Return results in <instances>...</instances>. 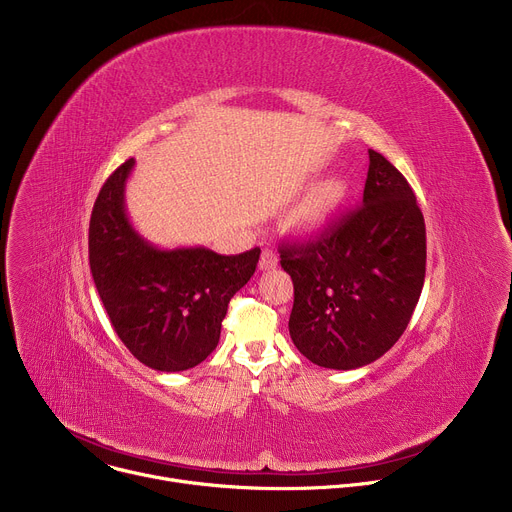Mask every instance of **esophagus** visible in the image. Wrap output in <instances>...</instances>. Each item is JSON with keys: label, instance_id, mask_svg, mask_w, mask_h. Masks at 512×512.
Wrapping results in <instances>:
<instances>
[{"label": "esophagus", "instance_id": "esophagus-1", "mask_svg": "<svg viewBox=\"0 0 512 512\" xmlns=\"http://www.w3.org/2000/svg\"><path fill=\"white\" fill-rule=\"evenodd\" d=\"M277 261H279L277 253L271 251V249H265V251L261 253V259H259V269H261V271L275 269V267H277Z\"/></svg>", "mask_w": 512, "mask_h": 512}]
</instances>
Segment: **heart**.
<instances>
[{"instance_id": "heart-1", "label": "heart", "mask_w": 512, "mask_h": 512, "mask_svg": "<svg viewBox=\"0 0 512 512\" xmlns=\"http://www.w3.org/2000/svg\"><path fill=\"white\" fill-rule=\"evenodd\" d=\"M346 196V186L340 180H326L312 190L296 214L298 229L306 235H318L330 227Z\"/></svg>"}]
</instances>
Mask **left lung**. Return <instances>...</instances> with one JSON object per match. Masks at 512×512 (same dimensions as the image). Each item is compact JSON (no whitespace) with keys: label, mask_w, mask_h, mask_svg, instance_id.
Returning <instances> with one entry per match:
<instances>
[{"label":"left lung","mask_w":512,"mask_h":512,"mask_svg":"<svg viewBox=\"0 0 512 512\" xmlns=\"http://www.w3.org/2000/svg\"><path fill=\"white\" fill-rule=\"evenodd\" d=\"M294 281L289 336L318 367L352 371L405 332L425 279V223L403 174L369 150L362 206L316 241L279 247Z\"/></svg>","instance_id":"obj_1"}]
</instances>
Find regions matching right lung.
<instances>
[{
  "instance_id": "right-lung-1",
  "label": "right lung",
  "mask_w": 512,
  "mask_h": 512,
  "mask_svg": "<svg viewBox=\"0 0 512 512\" xmlns=\"http://www.w3.org/2000/svg\"><path fill=\"white\" fill-rule=\"evenodd\" d=\"M135 160L103 184L91 214L89 263L109 320L145 367L180 373L218 344L231 298L255 273L261 249L218 255L206 247L160 249L143 239L125 210Z\"/></svg>"
}]
</instances>
